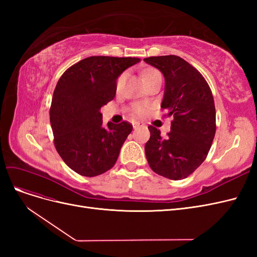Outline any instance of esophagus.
Listing matches in <instances>:
<instances>
[{
  "label": "esophagus",
  "instance_id": "1",
  "mask_svg": "<svg viewBox=\"0 0 257 257\" xmlns=\"http://www.w3.org/2000/svg\"><path fill=\"white\" fill-rule=\"evenodd\" d=\"M142 126H144V123H143V122L136 121V122H134V123H133V127H134V130H137V128H139V127H142Z\"/></svg>",
  "mask_w": 257,
  "mask_h": 257
}]
</instances>
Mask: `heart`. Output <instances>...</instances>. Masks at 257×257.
Wrapping results in <instances>:
<instances>
[{"mask_svg":"<svg viewBox=\"0 0 257 257\" xmlns=\"http://www.w3.org/2000/svg\"><path fill=\"white\" fill-rule=\"evenodd\" d=\"M155 73H159V72L155 71V69H147V71H145L144 74H143V78H144V77L150 76V75L155 74ZM148 109H149V107H148L147 104H144V103H137L133 106V112L136 115H139V116L145 115L148 112Z\"/></svg>","mask_w":257,"mask_h":257,"instance_id":"1","label":"heart"}]
</instances>
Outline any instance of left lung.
<instances>
[{"label":"left lung","instance_id":"left-lung-1","mask_svg":"<svg viewBox=\"0 0 257 257\" xmlns=\"http://www.w3.org/2000/svg\"><path fill=\"white\" fill-rule=\"evenodd\" d=\"M165 78L161 107L174 120L166 138L149 125L150 139L145 146L148 163L154 173L182 180L207 158L215 135V107L212 92L195 67L177 56L144 59Z\"/></svg>","mask_w":257,"mask_h":257}]
</instances>
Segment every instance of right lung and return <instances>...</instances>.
I'll return each mask as SVG.
<instances>
[{"mask_svg":"<svg viewBox=\"0 0 257 257\" xmlns=\"http://www.w3.org/2000/svg\"><path fill=\"white\" fill-rule=\"evenodd\" d=\"M138 62V58L89 57L66 69L59 79L49 112L54 146L77 174L102 175L118 160L133 125L108 122L104 127L100 108L113 99L118 77Z\"/></svg>","mask_w":257,"mask_h":257,"instance_id":"right-lung-1","label":"right lung"}]
</instances>
